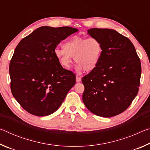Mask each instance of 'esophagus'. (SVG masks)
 Wrapping results in <instances>:
<instances>
[{"label":"esophagus","mask_w":150,"mask_h":150,"mask_svg":"<svg viewBox=\"0 0 150 150\" xmlns=\"http://www.w3.org/2000/svg\"><path fill=\"white\" fill-rule=\"evenodd\" d=\"M81 81V77L77 75V77H76V81H77V83H79V82H80Z\"/></svg>","instance_id":"34e87169"}]
</instances>
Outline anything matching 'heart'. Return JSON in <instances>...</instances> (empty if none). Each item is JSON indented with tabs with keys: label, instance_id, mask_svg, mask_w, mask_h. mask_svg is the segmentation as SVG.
I'll list each match as a JSON object with an SVG mask.
<instances>
[{
	"label": "heart",
	"instance_id": "1",
	"mask_svg": "<svg viewBox=\"0 0 150 150\" xmlns=\"http://www.w3.org/2000/svg\"><path fill=\"white\" fill-rule=\"evenodd\" d=\"M103 52V43L98 38L77 35L65 42L62 49L55 50L54 54L63 67L69 68L74 57L79 69L91 72L98 66Z\"/></svg>",
	"mask_w": 150,
	"mask_h": 150
}]
</instances>
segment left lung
Returning a JSON list of instances; mask_svg holds the SVG:
<instances>
[{
	"label": "left lung",
	"mask_w": 150,
	"mask_h": 150,
	"mask_svg": "<svg viewBox=\"0 0 150 150\" xmlns=\"http://www.w3.org/2000/svg\"><path fill=\"white\" fill-rule=\"evenodd\" d=\"M88 34L101 40L103 52L96 69L82 78L83 101L96 115L115 116L125 111L138 93L140 59L130 40L115 30L93 28Z\"/></svg>",
	"instance_id": "obj_1"
}]
</instances>
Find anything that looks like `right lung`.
<instances>
[{
    "label": "right lung",
    "instance_id": "add662e5",
    "mask_svg": "<svg viewBox=\"0 0 150 150\" xmlns=\"http://www.w3.org/2000/svg\"><path fill=\"white\" fill-rule=\"evenodd\" d=\"M77 31L42 26L18 44L9 65L11 88L28 112L38 116L54 113L75 84V75L63 68L54 52L62 40Z\"/></svg>",
    "mask_w": 150,
    "mask_h": 150
}]
</instances>
